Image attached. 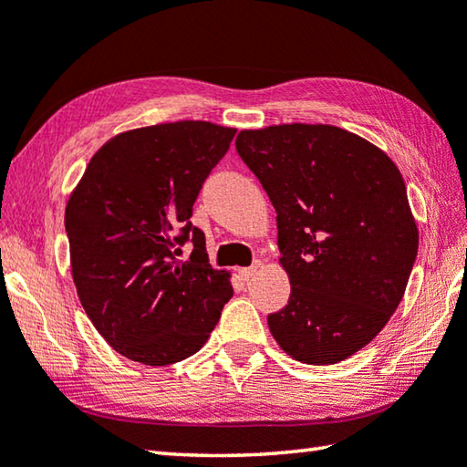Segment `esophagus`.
<instances>
[{
	"label": "esophagus",
	"mask_w": 467,
	"mask_h": 467,
	"mask_svg": "<svg viewBox=\"0 0 467 467\" xmlns=\"http://www.w3.org/2000/svg\"><path fill=\"white\" fill-rule=\"evenodd\" d=\"M259 267H261V263H255V265H251V267H244L239 271V277L243 279V282H249V279L257 274Z\"/></svg>",
	"instance_id": "34e87169"
}]
</instances>
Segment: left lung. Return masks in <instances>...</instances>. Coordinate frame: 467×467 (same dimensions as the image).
<instances>
[{"label": "left lung", "instance_id": "obj_1", "mask_svg": "<svg viewBox=\"0 0 467 467\" xmlns=\"http://www.w3.org/2000/svg\"><path fill=\"white\" fill-rule=\"evenodd\" d=\"M234 145L277 212L292 285L267 317L271 335L308 366L351 358L394 315L417 259L400 171L369 140L330 124L241 130Z\"/></svg>", "mask_w": 467, "mask_h": 467}]
</instances>
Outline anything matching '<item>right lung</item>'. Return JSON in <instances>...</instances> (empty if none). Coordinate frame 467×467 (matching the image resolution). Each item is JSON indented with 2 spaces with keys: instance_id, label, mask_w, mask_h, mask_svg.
Here are the masks:
<instances>
[{
  "instance_id": "right-lung-1",
  "label": "right lung",
  "mask_w": 467,
  "mask_h": 467,
  "mask_svg": "<svg viewBox=\"0 0 467 467\" xmlns=\"http://www.w3.org/2000/svg\"><path fill=\"white\" fill-rule=\"evenodd\" d=\"M234 132L182 120L116 134L91 157L67 202L81 306L124 358L145 366L190 358L231 300V274L210 265L206 236L190 218ZM188 240L191 259L177 260Z\"/></svg>"
}]
</instances>
